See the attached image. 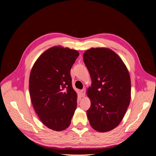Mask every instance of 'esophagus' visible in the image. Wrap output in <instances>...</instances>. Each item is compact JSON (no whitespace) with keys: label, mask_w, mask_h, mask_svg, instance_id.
I'll return each instance as SVG.
<instances>
[{"label":"esophagus","mask_w":156,"mask_h":156,"mask_svg":"<svg viewBox=\"0 0 156 156\" xmlns=\"http://www.w3.org/2000/svg\"><path fill=\"white\" fill-rule=\"evenodd\" d=\"M81 94H82V95H83V96L84 97V96H85V94H86V89L85 88H83V90H81Z\"/></svg>","instance_id":"1"}]
</instances>
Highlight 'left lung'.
Here are the masks:
<instances>
[{
  "label": "left lung",
  "mask_w": 156,
  "mask_h": 156,
  "mask_svg": "<svg viewBox=\"0 0 156 156\" xmlns=\"http://www.w3.org/2000/svg\"><path fill=\"white\" fill-rule=\"evenodd\" d=\"M83 60L92 80L87 90L90 124L97 131H109L120 124L129 105V72L120 56L108 48H90L84 53Z\"/></svg>",
  "instance_id": "1"
}]
</instances>
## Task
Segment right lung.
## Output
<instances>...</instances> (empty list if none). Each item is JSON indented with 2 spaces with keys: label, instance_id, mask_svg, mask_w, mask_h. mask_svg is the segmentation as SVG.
I'll return each instance as SVG.
<instances>
[{
  "label": "right lung",
  "instance_id": "add662e5",
  "mask_svg": "<svg viewBox=\"0 0 156 156\" xmlns=\"http://www.w3.org/2000/svg\"><path fill=\"white\" fill-rule=\"evenodd\" d=\"M79 55L76 50L54 46L44 52L33 65L29 92L33 107L48 128L62 131L69 126L77 108V93L70 70Z\"/></svg>",
  "mask_w": 156,
  "mask_h": 156
}]
</instances>
